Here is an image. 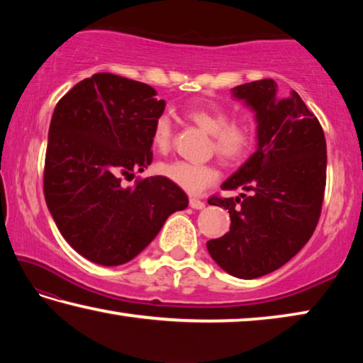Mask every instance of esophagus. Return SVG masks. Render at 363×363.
I'll list each match as a JSON object with an SVG mask.
<instances>
[{"label":"esophagus","mask_w":363,"mask_h":363,"mask_svg":"<svg viewBox=\"0 0 363 363\" xmlns=\"http://www.w3.org/2000/svg\"><path fill=\"white\" fill-rule=\"evenodd\" d=\"M189 205H190V208H194V210H203L205 201H201L199 199H190Z\"/></svg>","instance_id":"obj_1"}]
</instances>
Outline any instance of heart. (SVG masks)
I'll use <instances>...</instances> for the list:
<instances>
[{
    "instance_id": "obj_1",
    "label": "heart",
    "mask_w": 363,
    "mask_h": 363,
    "mask_svg": "<svg viewBox=\"0 0 363 363\" xmlns=\"http://www.w3.org/2000/svg\"><path fill=\"white\" fill-rule=\"evenodd\" d=\"M189 120L210 134L213 150L227 163H233L247 155L253 145L255 131L248 121H229V115L223 108L192 107L187 112ZM173 140V126L167 115L158 116L152 131V145L160 153H167ZM158 174L190 195H199L218 181L219 173L211 164L190 163L184 160L160 163Z\"/></svg>"
}]
</instances>
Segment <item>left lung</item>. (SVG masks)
I'll use <instances>...</instances> for the list:
<instances>
[{
	"label": "left lung",
	"instance_id": "1",
	"mask_svg": "<svg viewBox=\"0 0 363 363\" xmlns=\"http://www.w3.org/2000/svg\"><path fill=\"white\" fill-rule=\"evenodd\" d=\"M277 91L274 79L230 91L255 112L257 143L220 189L251 194L208 200L229 210L230 230L206 248L237 279H257L284 266L309 242L320 218L327 179L323 130L298 93L281 97Z\"/></svg>",
	"mask_w": 363,
	"mask_h": 363
}]
</instances>
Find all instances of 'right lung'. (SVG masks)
Wrapping results in <instances>:
<instances>
[{"instance_id": "right-lung-1", "label": "right lung", "mask_w": 363, "mask_h": 363, "mask_svg": "<svg viewBox=\"0 0 363 363\" xmlns=\"http://www.w3.org/2000/svg\"><path fill=\"white\" fill-rule=\"evenodd\" d=\"M149 84L112 73L77 83L57 102L48 133L45 199L67 243L91 262L136 257L171 214L189 205L163 176L121 186L152 163V131L167 102Z\"/></svg>"}]
</instances>
